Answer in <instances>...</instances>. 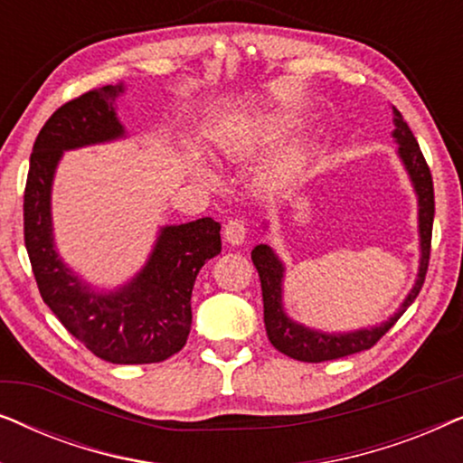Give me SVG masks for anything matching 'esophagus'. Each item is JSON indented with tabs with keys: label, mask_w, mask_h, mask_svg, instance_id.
I'll return each mask as SVG.
<instances>
[{
	"label": "esophagus",
	"mask_w": 463,
	"mask_h": 463,
	"mask_svg": "<svg viewBox=\"0 0 463 463\" xmlns=\"http://www.w3.org/2000/svg\"><path fill=\"white\" fill-rule=\"evenodd\" d=\"M246 238V223L242 219H232L225 225V240L233 246H240Z\"/></svg>",
	"instance_id": "esophagus-1"
}]
</instances>
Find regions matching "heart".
<instances>
[{
  "mask_svg": "<svg viewBox=\"0 0 463 463\" xmlns=\"http://www.w3.org/2000/svg\"><path fill=\"white\" fill-rule=\"evenodd\" d=\"M259 138H261V141H271V138H274V130H263L261 135H259ZM288 168V162H284V164H280V168H278V173H284V170Z\"/></svg>",
  "mask_w": 463,
  "mask_h": 463,
  "instance_id": "1",
  "label": "heart"
}]
</instances>
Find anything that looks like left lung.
Instances as JSON below:
<instances>
[{"mask_svg": "<svg viewBox=\"0 0 463 463\" xmlns=\"http://www.w3.org/2000/svg\"><path fill=\"white\" fill-rule=\"evenodd\" d=\"M394 109V138L398 143V156L407 168L417 194V206H420V274H417L415 287L411 288L407 299L398 312L392 316L388 322H382L379 326L360 328L352 333H322L297 325L284 314L282 309V280H284V265L276 252L268 244H259L252 249L250 259L259 271V280H261L263 293V320L265 331L271 345L278 352L287 354V356L301 360V363H325V360H335L350 356V354L371 350L385 333L394 326V322L407 312V307L417 299L428 274L430 263V246H432V223H434V183L432 173L423 157L420 143L413 137V132L404 122L402 113Z\"/></svg>", "mask_w": 463, "mask_h": 463, "instance_id": "left-lung-1", "label": "left lung"}]
</instances>
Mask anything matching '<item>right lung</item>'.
I'll return each instance as SVG.
<instances>
[{"mask_svg": "<svg viewBox=\"0 0 463 463\" xmlns=\"http://www.w3.org/2000/svg\"><path fill=\"white\" fill-rule=\"evenodd\" d=\"M124 86H103L59 107L33 143L24 187V246L46 306L94 356L113 364H151L175 356L192 328L198 271L221 252L211 217L162 227L145 268L113 293H97L61 261L52 242L50 189L62 151L124 137L116 118Z\"/></svg>", "mask_w": 463, "mask_h": 463, "instance_id": "obj_1", "label": "right lung"}]
</instances>
